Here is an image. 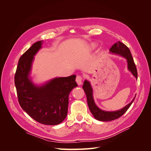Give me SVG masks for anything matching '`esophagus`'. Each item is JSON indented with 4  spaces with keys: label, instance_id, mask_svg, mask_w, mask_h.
Here are the masks:
<instances>
[{
    "label": "esophagus",
    "instance_id": "1",
    "mask_svg": "<svg viewBox=\"0 0 151 151\" xmlns=\"http://www.w3.org/2000/svg\"><path fill=\"white\" fill-rule=\"evenodd\" d=\"M77 83L78 84V85H81L83 84V77L81 76H77L76 79Z\"/></svg>",
    "mask_w": 151,
    "mask_h": 151
}]
</instances>
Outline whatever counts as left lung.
Wrapping results in <instances>:
<instances>
[{"mask_svg": "<svg viewBox=\"0 0 151 151\" xmlns=\"http://www.w3.org/2000/svg\"><path fill=\"white\" fill-rule=\"evenodd\" d=\"M109 52L113 54L120 55L123 58H125L127 62V68L135 78L137 79V71L136 66L134 62V59L132 58L130 51L129 48H128L123 43L117 42L115 44L109 49ZM83 88L86 94L87 101H88V104L89 108V110L93 114V115L96 119L99 121L103 122H110L111 120H116L117 118H120L124 114L127 109L130 108L132 103L134 102L135 98V97L132 100L131 102L129 103L123 108L118 109L116 111H104L100 109L96 104L94 97H93V89L90 82L88 80H85L84 82V85L83 86Z\"/></svg>", "mask_w": 151, "mask_h": 151, "instance_id": "left-lung-1", "label": "left lung"}]
</instances>
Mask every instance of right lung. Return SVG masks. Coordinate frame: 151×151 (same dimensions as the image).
Here are the masks:
<instances>
[{"mask_svg":"<svg viewBox=\"0 0 151 151\" xmlns=\"http://www.w3.org/2000/svg\"><path fill=\"white\" fill-rule=\"evenodd\" d=\"M43 41L35 43L20 57L14 77L18 101L22 109L40 123L60 124L67 115L68 95L76 88V75L55 77L42 84L34 83L31 76L35 56Z\"/></svg>","mask_w":151,"mask_h":151,"instance_id":"1","label":"right lung"}]
</instances>
